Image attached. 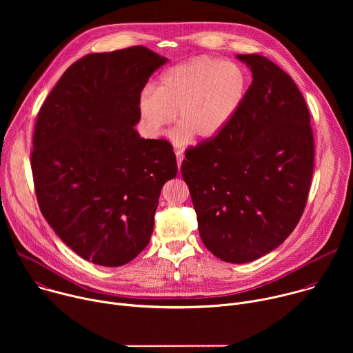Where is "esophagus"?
I'll list each match as a JSON object with an SVG mask.
<instances>
[{
	"mask_svg": "<svg viewBox=\"0 0 353 353\" xmlns=\"http://www.w3.org/2000/svg\"><path fill=\"white\" fill-rule=\"evenodd\" d=\"M176 158H177V168L180 170L181 162H183V150H176Z\"/></svg>",
	"mask_w": 353,
	"mask_h": 353,
	"instance_id": "esophagus-1",
	"label": "esophagus"
}]
</instances>
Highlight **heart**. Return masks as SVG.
Masks as SVG:
<instances>
[{
    "instance_id": "1",
    "label": "heart",
    "mask_w": 353,
    "mask_h": 353,
    "mask_svg": "<svg viewBox=\"0 0 353 353\" xmlns=\"http://www.w3.org/2000/svg\"><path fill=\"white\" fill-rule=\"evenodd\" d=\"M248 89L245 70L232 61L201 56L176 64L158 79L155 89L146 88L138 97L143 131L161 137L177 112L180 124L173 142L185 146L192 141L221 134L239 113Z\"/></svg>"
}]
</instances>
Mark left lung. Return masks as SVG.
Segmentation results:
<instances>
[{
    "mask_svg": "<svg viewBox=\"0 0 353 353\" xmlns=\"http://www.w3.org/2000/svg\"><path fill=\"white\" fill-rule=\"evenodd\" d=\"M236 59L253 74L244 102L221 134L187 150L181 176L205 247L222 261L244 264L296 228L312 184L314 139L293 79L267 57Z\"/></svg>",
    "mask_w": 353,
    "mask_h": 353,
    "instance_id": "1",
    "label": "left lung"
}]
</instances>
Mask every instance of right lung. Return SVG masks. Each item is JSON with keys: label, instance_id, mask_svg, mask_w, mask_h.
Masks as SVG:
<instances>
[{"label": "right lung", "instance_id": "right-lung-1", "mask_svg": "<svg viewBox=\"0 0 353 353\" xmlns=\"http://www.w3.org/2000/svg\"><path fill=\"white\" fill-rule=\"evenodd\" d=\"M168 63L142 46L74 63L43 103L32 172L40 211L86 261L120 267L154 232L163 184L177 163L165 139L141 138L138 97Z\"/></svg>", "mask_w": 353, "mask_h": 353}]
</instances>
